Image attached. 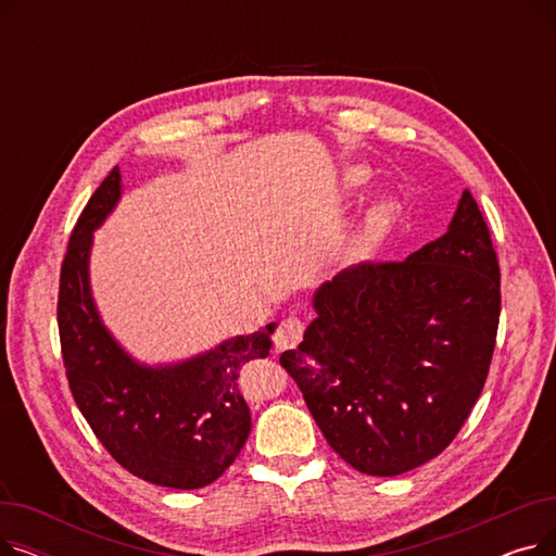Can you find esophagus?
Returning <instances> with one entry per match:
<instances>
[{
	"label": "esophagus",
	"instance_id": "esophagus-1",
	"mask_svg": "<svg viewBox=\"0 0 556 556\" xmlns=\"http://www.w3.org/2000/svg\"><path fill=\"white\" fill-rule=\"evenodd\" d=\"M304 329H306V327H304V323H302L300 317L290 315V317L281 319L277 331H275V336H273L277 352H283V349H290V346L300 344L302 338H304Z\"/></svg>",
	"mask_w": 556,
	"mask_h": 556
}]
</instances>
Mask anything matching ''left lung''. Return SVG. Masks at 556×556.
Returning <instances> with one entry per match:
<instances>
[{"mask_svg":"<svg viewBox=\"0 0 556 556\" xmlns=\"http://www.w3.org/2000/svg\"><path fill=\"white\" fill-rule=\"evenodd\" d=\"M313 306L279 363L329 446L381 478L440 455L484 388L501 323L498 256L471 191L444 237L405 261L356 263Z\"/></svg>","mask_w":556,"mask_h":556,"instance_id":"1","label":"left lung"}]
</instances>
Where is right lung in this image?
Instances as JSON below:
<instances>
[{"instance_id":"add662e5","label":"right lung","mask_w":556,"mask_h":556,"mask_svg":"<svg viewBox=\"0 0 556 556\" xmlns=\"http://www.w3.org/2000/svg\"><path fill=\"white\" fill-rule=\"evenodd\" d=\"M122 195L119 168L87 200L61 268L58 333L72 396L105 451L132 476L170 489L218 480L250 434L241 369L266 358L275 325L173 367L137 365L101 325L87 281L92 231Z\"/></svg>"}]
</instances>
